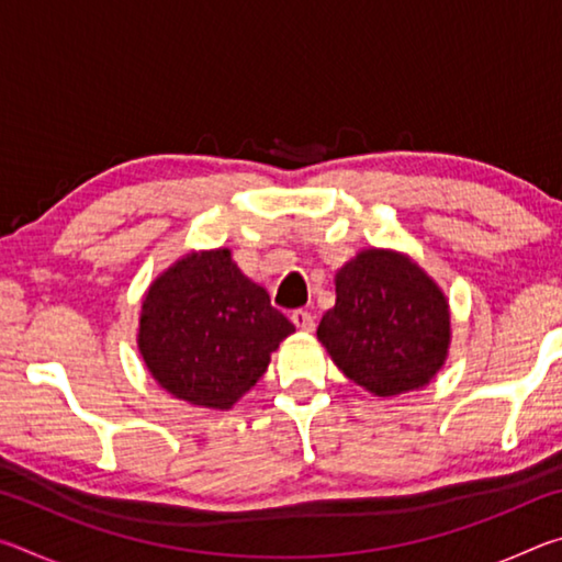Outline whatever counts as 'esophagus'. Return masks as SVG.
I'll return each mask as SVG.
<instances>
[{
    "label": "esophagus",
    "mask_w": 562,
    "mask_h": 562,
    "mask_svg": "<svg viewBox=\"0 0 562 562\" xmlns=\"http://www.w3.org/2000/svg\"><path fill=\"white\" fill-rule=\"evenodd\" d=\"M290 319H292V325L302 331L315 329V317H312V312H307V310H294Z\"/></svg>",
    "instance_id": "34e87169"
}]
</instances>
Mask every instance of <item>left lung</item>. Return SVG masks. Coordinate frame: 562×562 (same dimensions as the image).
Segmentation results:
<instances>
[{"instance_id": "obj_1", "label": "left lung", "mask_w": 562, "mask_h": 562, "mask_svg": "<svg viewBox=\"0 0 562 562\" xmlns=\"http://www.w3.org/2000/svg\"><path fill=\"white\" fill-rule=\"evenodd\" d=\"M317 337L351 382L376 396L429 384L449 349V302L406 258L367 250L337 274Z\"/></svg>"}]
</instances>
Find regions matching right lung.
<instances>
[{"label":"right lung","instance_id":"right-lung-1","mask_svg":"<svg viewBox=\"0 0 562 562\" xmlns=\"http://www.w3.org/2000/svg\"><path fill=\"white\" fill-rule=\"evenodd\" d=\"M294 325L227 250L188 255L150 284L138 347L156 382L190 404L231 408Z\"/></svg>","mask_w":562,"mask_h":562}]
</instances>
